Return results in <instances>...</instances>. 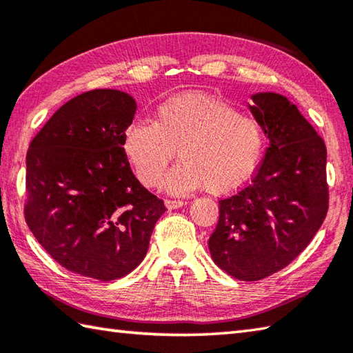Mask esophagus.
I'll list each match as a JSON object with an SVG mask.
<instances>
[{
	"label": "esophagus",
	"instance_id": "obj_1",
	"mask_svg": "<svg viewBox=\"0 0 353 353\" xmlns=\"http://www.w3.org/2000/svg\"><path fill=\"white\" fill-rule=\"evenodd\" d=\"M183 205H185L183 200H171V199L165 200V206H167L168 210H177V208H181V206H183Z\"/></svg>",
	"mask_w": 353,
	"mask_h": 353
}]
</instances>
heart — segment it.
Instances as JSON below:
<instances>
[{
    "label": "heart",
    "instance_id": "heart-1",
    "mask_svg": "<svg viewBox=\"0 0 353 353\" xmlns=\"http://www.w3.org/2000/svg\"><path fill=\"white\" fill-rule=\"evenodd\" d=\"M263 147L257 117L202 93L162 102L153 122L133 121L122 139L123 153L148 188L162 183L177 151L181 163L165 179V190L177 196L202 186L212 194L240 188L257 170Z\"/></svg>",
    "mask_w": 353,
    "mask_h": 353
}]
</instances>
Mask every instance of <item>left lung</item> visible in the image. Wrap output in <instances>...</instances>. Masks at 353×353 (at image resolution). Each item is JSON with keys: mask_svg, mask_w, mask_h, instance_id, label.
<instances>
[{"mask_svg": "<svg viewBox=\"0 0 353 353\" xmlns=\"http://www.w3.org/2000/svg\"><path fill=\"white\" fill-rule=\"evenodd\" d=\"M252 114L269 147L251 183L219 200L208 246L231 277L257 281L303 252L329 208L326 145L294 103L277 93L252 96Z\"/></svg>", "mask_w": 353, "mask_h": 353, "instance_id": "left-lung-1", "label": "left lung"}]
</instances>
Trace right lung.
Masks as SVG:
<instances>
[{"label":"right lung","mask_w":353,"mask_h":353,"mask_svg":"<svg viewBox=\"0 0 353 353\" xmlns=\"http://www.w3.org/2000/svg\"><path fill=\"white\" fill-rule=\"evenodd\" d=\"M134 113L130 94L92 90L64 103L27 151L26 222L53 260L84 277L130 274L167 211L123 153Z\"/></svg>","instance_id":"1"}]
</instances>
